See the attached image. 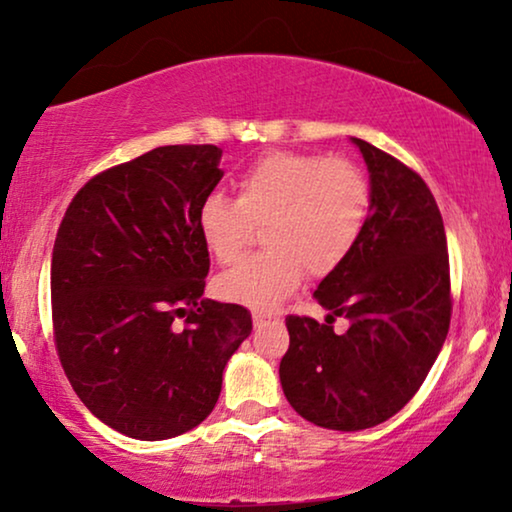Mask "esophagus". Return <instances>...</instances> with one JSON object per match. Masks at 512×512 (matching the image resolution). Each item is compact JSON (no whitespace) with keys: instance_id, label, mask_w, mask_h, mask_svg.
Wrapping results in <instances>:
<instances>
[{"instance_id":"obj_1","label":"esophagus","mask_w":512,"mask_h":512,"mask_svg":"<svg viewBox=\"0 0 512 512\" xmlns=\"http://www.w3.org/2000/svg\"><path fill=\"white\" fill-rule=\"evenodd\" d=\"M270 321H272L270 314L254 312V326H256V328H261V326H265V324H270Z\"/></svg>"}]
</instances>
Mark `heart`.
Masks as SVG:
<instances>
[{"label":"heart","instance_id":"1","mask_svg":"<svg viewBox=\"0 0 512 512\" xmlns=\"http://www.w3.org/2000/svg\"><path fill=\"white\" fill-rule=\"evenodd\" d=\"M237 198L212 193L198 209V233L214 261L240 258L263 226L268 251L244 258L219 277L216 291L230 303L275 310L303 282L305 270L324 277L352 254L366 228L370 186L345 158L272 151L235 181Z\"/></svg>","mask_w":512,"mask_h":512}]
</instances>
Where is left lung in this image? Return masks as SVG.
<instances>
[{
	"mask_svg": "<svg viewBox=\"0 0 512 512\" xmlns=\"http://www.w3.org/2000/svg\"><path fill=\"white\" fill-rule=\"evenodd\" d=\"M370 179V212L352 254L321 279L326 324L286 317L279 363L286 401L307 422L361 431L387 422L417 394L450 328V261L440 209L401 160L349 137ZM335 316L350 321L338 336Z\"/></svg>",
	"mask_w": 512,
	"mask_h": 512,
	"instance_id": "left-lung-1",
	"label": "left lung"
}]
</instances>
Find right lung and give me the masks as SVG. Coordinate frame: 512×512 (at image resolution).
<instances>
[{
	"label": "right lung",
	"instance_id": "right-lung-1",
	"mask_svg": "<svg viewBox=\"0 0 512 512\" xmlns=\"http://www.w3.org/2000/svg\"><path fill=\"white\" fill-rule=\"evenodd\" d=\"M219 160L212 144H177L111 167L74 195L55 237L62 368L83 405L128 438L167 440L205 422L251 333L249 310L202 298L198 209L223 177Z\"/></svg>",
	"mask_w": 512,
	"mask_h": 512
}]
</instances>
